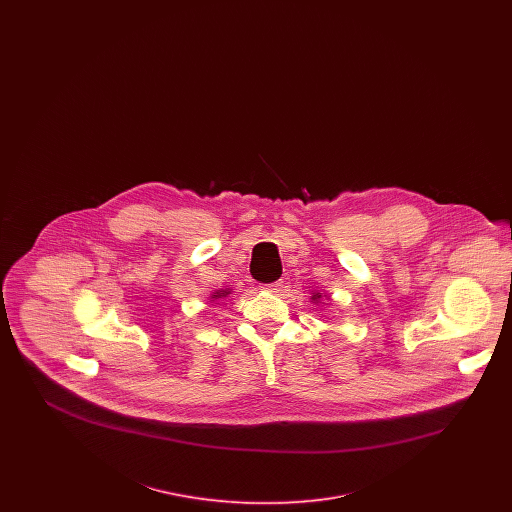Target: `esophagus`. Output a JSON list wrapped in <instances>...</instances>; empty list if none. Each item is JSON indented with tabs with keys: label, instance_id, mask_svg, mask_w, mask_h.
Here are the masks:
<instances>
[{
	"label": "esophagus",
	"instance_id": "1",
	"mask_svg": "<svg viewBox=\"0 0 512 512\" xmlns=\"http://www.w3.org/2000/svg\"><path fill=\"white\" fill-rule=\"evenodd\" d=\"M282 286H284V284L278 280V282H272V284H265V286H263V290H267V292L270 293H278L282 290Z\"/></svg>",
	"mask_w": 512,
	"mask_h": 512
}]
</instances>
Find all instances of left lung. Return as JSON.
<instances>
[{
  "instance_id": "left-lung-1",
  "label": "left lung",
  "mask_w": 512,
  "mask_h": 512,
  "mask_svg": "<svg viewBox=\"0 0 512 512\" xmlns=\"http://www.w3.org/2000/svg\"><path fill=\"white\" fill-rule=\"evenodd\" d=\"M318 297H320V295H318V293H317V295H313V299H318Z\"/></svg>"
}]
</instances>
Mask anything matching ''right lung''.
I'll return each mask as SVG.
<instances>
[{
	"mask_svg": "<svg viewBox=\"0 0 512 512\" xmlns=\"http://www.w3.org/2000/svg\"><path fill=\"white\" fill-rule=\"evenodd\" d=\"M228 295V290L226 292H217V295H213V299H219V297H226Z\"/></svg>",
	"mask_w": 512,
	"mask_h": 512,
	"instance_id": "1",
	"label": "right lung"
}]
</instances>
